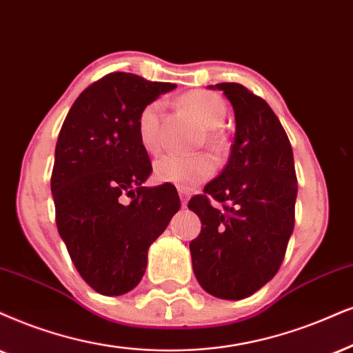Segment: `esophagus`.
Returning <instances> with one entry per match:
<instances>
[{"instance_id": "esophagus-1", "label": "esophagus", "mask_w": 353, "mask_h": 353, "mask_svg": "<svg viewBox=\"0 0 353 353\" xmlns=\"http://www.w3.org/2000/svg\"><path fill=\"white\" fill-rule=\"evenodd\" d=\"M179 190V197H181V203L182 207H187V200H189V192L185 189H177Z\"/></svg>"}]
</instances>
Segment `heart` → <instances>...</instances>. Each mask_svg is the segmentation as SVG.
<instances>
[{"instance_id":"heart-1","label":"heart","mask_w":353,"mask_h":353,"mask_svg":"<svg viewBox=\"0 0 353 353\" xmlns=\"http://www.w3.org/2000/svg\"><path fill=\"white\" fill-rule=\"evenodd\" d=\"M181 102L195 119L202 123L205 130V141L213 151H221L225 146V137L218 130L226 119V104L221 97L208 91H190L181 97ZM163 102L151 101L140 110L137 120V130L140 143L148 153H156L161 148V127ZM154 177L163 184L179 185L182 189H194L202 184L215 172V161L207 153L199 154H164L153 168Z\"/></svg>"}]
</instances>
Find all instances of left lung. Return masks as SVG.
Returning <instances> with one entry per match:
<instances>
[{
  "label": "left lung",
  "mask_w": 353,
  "mask_h": 353,
  "mask_svg": "<svg viewBox=\"0 0 353 353\" xmlns=\"http://www.w3.org/2000/svg\"><path fill=\"white\" fill-rule=\"evenodd\" d=\"M234 109L230 161L189 208L202 221L192 267L210 295L243 300L275 276L295 226L293 151L270 105L238 83L215 86Z\"/></svg>",
  "instance_id": "obj_1"
}]
</instances>
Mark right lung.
<instances>
[{
  "instance_id": "add662e5",
  "label": "right lung",
  "mask_w": 353,
  "mask_h": 353,
  "mask_svg": "<svg viewBox=\"0 0 353 353\" xmlns=\"http://www.w3.org/2000/svg\"><path fill=\"white\" fill-rule=\"evenodd\" d=\"M176 84L105 74L71 105L55 146L57 228L92 290L119 296L140 283L151 243L181 208L176 187H143L151 174L138 114Z\"/></svg>"
}]
</instances>
